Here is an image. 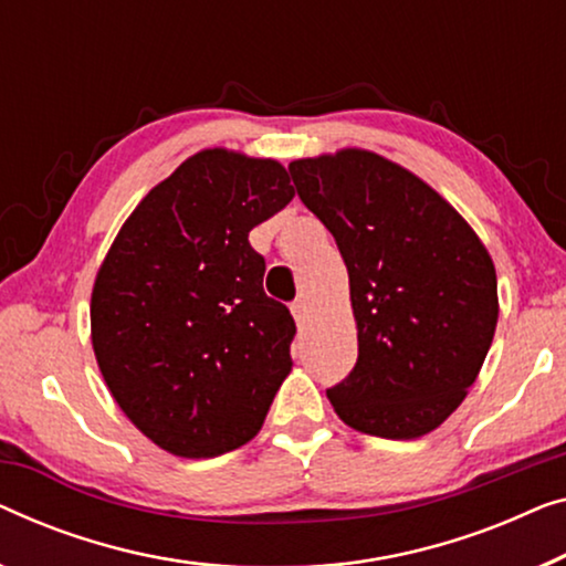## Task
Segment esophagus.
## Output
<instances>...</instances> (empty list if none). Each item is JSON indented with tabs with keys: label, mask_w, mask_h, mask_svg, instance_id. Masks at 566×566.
I'll return each instance as SVG.
<instances>
[{
	"label": "esophagus",
	"mask_w": 566,
	"mask_h": 566,
	"mask_svg": "<svg viewBox=\"0 0 566 566\" xmlns=\"http://www.w3.org/2000/svg\"><path fill=\"white\" fill-rule=\"evenodd\" d=\"M291 314H293V318H296V324H298V326H303V324H306V316H308L306 301H303V298H298V301H293V303H291Z\"/></svg>",
	"instance_id": "34e87169"
}]
</instances>
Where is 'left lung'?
<instances>
[{
    "instance_id": "1",
    "label": "left lung",
    "mask_w": 566,
    "mask_h": 566,
    "mask_svg": "<svg viewBox=\"0 0 566 566\" xmlns=\"http://www.w3.org/2000/svg\"><path fill=\"white\" fill-rule=\"evenodd\" d=\"M289 170L349 273L357 363L326 396L352 429L419 439L460 408L493 344V258L444 196L378 153L344 147Z\"/></svg>"
}]
</instances>
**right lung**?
Returning <instances> with one entry per match:
<instances>
[{
	"label": "right lung",
	"mask_w": 566,
	"mask_h": 566,
	"mask_svg": "<svg viewBox=\"0 0 566 566\" xmlns=\"http://www.w3.org/2000/svg\"><path fill=\"white\" fill-rule=\"evenodd\" d=\"M291 199L277 160L209 147L147 191L96 273L92 347L106 388L170 454L248 444L289 378L296 324L265 296L248 237Z\"/></svg>",
	"instance_id": "add662e5"
}]
</instances>
